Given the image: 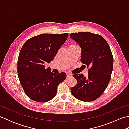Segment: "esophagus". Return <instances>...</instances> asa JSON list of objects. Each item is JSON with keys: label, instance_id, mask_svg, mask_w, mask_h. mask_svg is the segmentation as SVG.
I'll list each match as a JSON object with an SVG mask.
<instances>
[{"label": "esophagus", "instance_id": "1", "mask_svg": "<svg viewBox=\"0 0 129 129\" xmlns=\"http://www.w3.org/2000/svg\"><path fill=\"white\" fill-rule=\"evenodd\" d=\"M72 76H73V75L71 73H67V77L70 78V77H72Z\"/></svg>", "mask_w": 129, "mask_h": 129}]
</instances>
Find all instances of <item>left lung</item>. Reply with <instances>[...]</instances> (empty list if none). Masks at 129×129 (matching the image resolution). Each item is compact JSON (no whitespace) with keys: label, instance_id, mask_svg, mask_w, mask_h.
<instances>
[{"label":"left lung","instance_id":"8db88e82","mask_svg":"<svg viewBox=\"0 0 129 129\" xmlns=\"http://www.w3.org/2000/svg\"><path fill=\"white\" fill-rule=\"evenodd\" d=\"M70 37L81 49V61L89 68L88 75L74 74L77 84L71 88L72 95L83 101L95 100L105 91L113 69V56L108 43L101 35L90 32L72 33Z\"/></svg>","mask_w":129,"mask_h":129}]
</instances>
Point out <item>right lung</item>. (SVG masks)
<instances>
[{"label":"right lung","instance_id":"add662e5","mask_svg":"<svg viewBox=\"0 0 129 129\" xmlns=\"http://www.w3.org/2000/svg\"><path fill=\"white\" fill-rule=\"evenodd\" d=\"M68 33L42 34L32 37L21 48L18 60V74L24 92L31 100L49 101L55 96L57 87L66 78L65 73L54 74L44 63L53 60L67 40Z\"/></svg>","mask_w":129,"mask_h":129}]
</instances>
